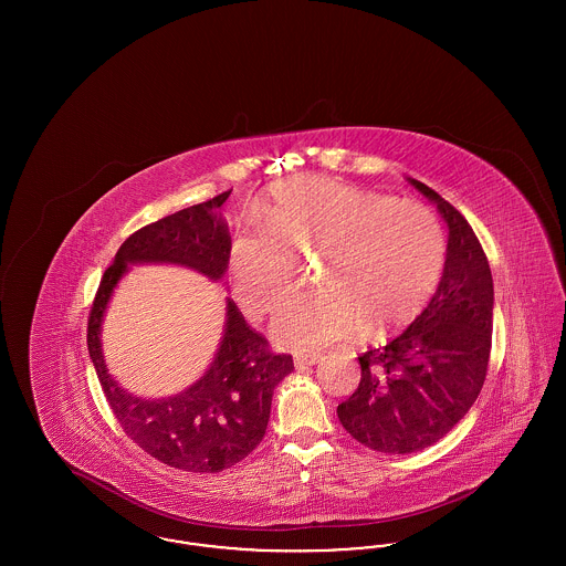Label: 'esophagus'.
I'll return each instance as SVG.
<instances>
[{
    "instance_id": "34e87169",
    "label": "esophagus",
    "mask_w": 566,
    "mask_h": 566,
    "mask_svg": "<svg viewBox=\"0 0 566 566\" xmlns=\"http://www.w3.org/2000/svg\"><path fill=\"white\" fill-rule=\"evenodd\" d=\"M323 360L321 352H307V354H295V367H314Z\"/></svg>"
}]
</instances>
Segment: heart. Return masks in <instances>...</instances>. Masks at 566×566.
I'll list each match as a JSON object with an SVG mask.
<instances>
[{"label": "heart", "instance_id": "obj_1", "mask_svg": "<svg viewBox=\"0 0 566 566\" xmlns=\"http://www.w3.org/2000/svg\"><path fill=\"white\" fill-rule=\"evenodd\" d=\"M256 229L229 243V277L243 310L263 316L296 289V259L321 252L318 286L273 323L280 346L314 352L374 328L388 333L418 318L448 261L439 218L413 201L326 178L271 187L254 208Z\"/></svg>", "mask_w": 566, "mask_h": 566}]
</instances>
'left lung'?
<instances>
[{"instance_id": "8db88e82", "label": "left lung", "mask_w": 566, "mask_h": 566, "mask_svg": "<svg viewBox=\"0 0 566 566\" xmlns=\"http://www.w3.org/2000/svg\"><path fill=\"white\" fill-rule=\"evenodd\" d=\"M448 224V261L424 312L386 346L358 356L360 384L337 407L363 446L411 454L457 427L484 386L492 346L494 286L471 224L427 185L407 178Z\"/></svg>"}]
</instances>
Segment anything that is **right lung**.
I'll use <instances>...</instances> for the list:
<instances>
[{
	"instance_id": "obj_1",
	"label": "right lung",
	"mask_w": 566,
	"mask_h": 566,
	"mask_svg": "<svg viewBox=\"0 0 566 566\" xmlns=\"http://www.w3.org/2000/svg\"><path fill=\"white\" fill-rule=\"evenodd\" d=\"M229 195L231 190L165 216L129 235L102 277L86 331L88 356L123 431L150 457L190 473H220L263 441L273 390L295 369L293 356L270 352L268 339L252 331L227 298L222 337L203 376L178 395L144 399L109 376L102 324L129 265H180L212 282L222 280L231 238L218 210Z\"/></svg>"
}]
</instances>
